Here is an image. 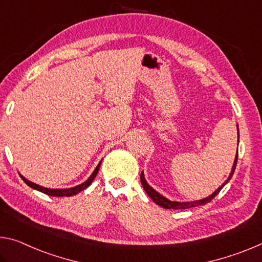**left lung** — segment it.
<instances>
[{
  "label": "left lung",
  "mask_w": 262,
  "mask_h": 262,
  "mask_svg": "<svg viewBox=\"0 0 262 262\" xmlns=\"http://www.w3.org/2000/svg\"><path fill=\"white\" fill-rule=\"evenodd\" d=\"M236 128H238V126H236ZM238 139H239V128H238ZM239 142V140H238ZM236 161H238V150H236V155H235V159H234V163H233V167H232V170L230 172V175H228L227 180L224 182V183L219 186V188L214 191V192L212 194H210L209 197L206 198H203V199H199V201H194V202H172L170 201V199L165 198L162 196L161 193L157 192L156 190H154L150 185L148 184V182L146 181V178H144V173L143 171L141 172V183H142V186L144 191H146L147 194L149 197H150L154 202L156 203L157 205H160L162 207H164V209H173V210H178V209H190V207H194V206H199V205H204L206 204V203H209L212 201V199L217 196V194L219 193V191H221L224 186H225L228 182H230V180L232 178V176H233L234 173V170H235V165H236Z\"/></svg>",
  "instance_id": "1"
}]
</instances>
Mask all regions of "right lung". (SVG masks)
Instances as JSON below:
<instances>
[{
	"label": "right lung",
	"mask_w": 262,
	"mask_h": 262,
	"mask_svg": "<svg viewBox=\"0 0 262 262\" xmlns=\"http://www.w3.org/2000/svg\"><path fill=\"white\" fill-rule=\"evenodd\" d=\"M100 164H101V161L99 162V164L97 165V168L94 169V171L92 172V175H91L87 180L84 182V183L79 184L77 186H73V188H69V189H50V188H44V186H40L36 183H32L29 180H27L26 177H23L22 175H19L20 178L24 181V183L28 184L30 188L35 189L37 191H40V192H43L45 194H49V196H53V197H70V196H74V194H77L80 192V191L85 190L86 188H89L92 183L93 180L97 176V173L99 171V168H100Z\"/></svg>",
	"instance_id": "right-lung-1"
}]
</instances>
